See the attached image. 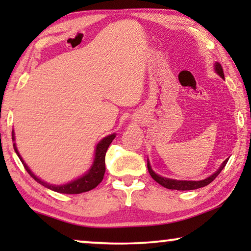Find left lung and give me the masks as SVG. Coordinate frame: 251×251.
<instances>
[{
  "mask_svg": "<svg viewBox=\"0 0 251 251\" xmlns=\"http://www.w3.org/2000/svg\"><path fill=\"white\" fill-rule=\"evenodd\" d=\"M214 68H215L216 73H217L221 77L224 78V72H223L222 65L219 63H215ZM227 161H228V159H226L224 162L221 164V167L218 168L216 173H214L212 175H210L209 177L205 178V179H202V180H177V179H171V178L160 176V175H157L153 171L152 167H151V163H150L149 159H147V168H149V173H150L151 176H152L153 179L155 180L156 183L162 185L163 187L169 188V190L190 191V190H197V188L204 187V186H207V185L210 184L211 181L214 180L219 174H221V171L224 169V167L226 166V163H227Z\"/></svg>",
  "mask_w": 251,
  "mask_h": 251,
  "instance_id": "left-lung-1",
  "label": "left lung"
}]
</instances>
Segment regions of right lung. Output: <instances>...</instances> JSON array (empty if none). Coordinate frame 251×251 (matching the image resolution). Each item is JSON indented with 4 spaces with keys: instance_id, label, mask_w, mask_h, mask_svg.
Listing matches in <instances>:
<instances>
[{
    "instance_id": "obj_1",
    "label": "right lung",
    "mask_w": 251,
    "mask_h": 251,
    "mask_svg": "<svg viewBox=\"0 0 251 251\" xmlns=\"http://www.w3.org/2000/svg\"><path fill=\"white\" fill-rule=\"evenodd\" d=\"M115 136H116L115 133H112V135L104 137V138L97 144V146H96L94 162H92L91 167L89 168L87 173L82 175L81 177L76 178V179L68 181L67 184H64V185L49 184L47 183V181H43L42 179H40L39 177L33 174V171L29 169L28 166L25 163V161L23 160L22 155H20L18 152V149H17L16 143H13V149H15V152L17 153V155H18L20 161H22V163L24 164V167H25L27 173H28L30 176L37 181V183H40L41 185H43L44 187L49 188L51 191L58 192V193L80 194V193H83V192H88L92 190V188L97 187V185L101 183L102 178H104V175H105V170H106L105 168L106 151H107L108 146L111 145L113 139L115 138ZM15 139H16L15 131L12 130V142H15Z\"/></svg>"
}]
</instances>
